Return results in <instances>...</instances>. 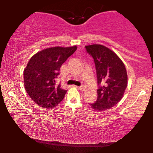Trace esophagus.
Here are the masks:
<instances>
[{"label":"esophagus","mask_w":153,"mask_h":153,"mask_svg":"<svg viewBox=\"0 0 153 153\" xmlns=\"http://www.w3.org/2000/svg\"><path fill=\"white\" fill-rule=\"evenodd\" d=\"M78 88L80 89V91H85V86H84V85H80V86L78 87Z\"/></svg>","instance_id":"1"}]
</instances>
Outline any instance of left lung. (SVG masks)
I'll use <instances>...</instances> for the list:
<instances>
[{
    "label": "left lung",
    "instance_id": "obj_1",
    "mask_svg": "<svg viewBox=\"0 0 153 153\" xmlns=\"http://www.w3.org/2000/svg\"><path fill=\"white\" fill-rule=\"evenodd\" d=\"M85 47L94 59L99 85L97 100L89 104L96 111L109 109L122 99L127 86L126 68L113 51L103 45Z\"/></svg>",
    "mask_w": 153,
    "mask_h": 153
}]
</instances>
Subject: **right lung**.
<instances>
[{"label":"right lung","instance_id":"right-lung-1","mask_svg":"<svg viewBox=\"0 0 153 153\" xmlns=\"http://www.w3.org/2000/svg\"><path fill=\"white\" fill-rule=\"evenodd\" d=\"M77 50L54 47L40 51L31 57L24 71V86L29 97L38 106L45 108L57 106L67 90L57 85L56 78L62 65Z\"/></svg>","mask_w":153,"mask_h":153}]
</instances>
